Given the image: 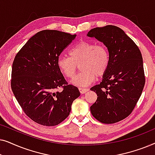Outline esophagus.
Segmentation results:
<instances>
[{
	"mask_svg": "<svg viewBox=\"0 0 155 155\" xmlns=\"http://www.w3.org/2000/svg\"><path fill=\"white\" fill-rule=\"evenodd\" d=\"M79 91L81 93V94H84V93H86L87 92H88L89 91V89L87 88H82V87H79Z\"/></svg>",
	"mask_w": 155,
	"mask_h": 155,
	"instance_id": "34e87169",
	"label": "esophagus"
}]
</instances>
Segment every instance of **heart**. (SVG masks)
Here are the masks:
<instances>
[{"mask_svg":"<svg viewBox=\"0 0 155 155\" xmlns=\"http://www.w3.org/2000/svg\"><path fill=\"white\" fill-rule=\"evenodd\" d=\"M70 56H60L57 65L65 77L73 78L80 65L81 72L72 80L73 84L84 87L94 82L96 77L102 78L110 64L109 52L102 44L80 41L69 51Z\"/></svg>","mask_w":155,"mask_h":155,"instance_id":"b5f03b06","label":"heart"}]
</instances>
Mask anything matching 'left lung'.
Wrapping results in <instances>:
<instances>
[{"label": "left lung", "mask_w": 155, "mask_h": 155, "mask_svg": "<svg viewBox=\"0 0 155 155\" xmlns=\"http://www.w3.org/2000/svg\"><path fill=\"white\" fill-rule=\"evenodd\" d=\"M87 36L102 42L110 56L102 81L90 89L98 97L91 113L101 123L114 124L132 113L141 96L145 83L143 57L135 42L116 26L96 27Z\"/></svg>", "instance_id": "8db88e82"}]
</instances>
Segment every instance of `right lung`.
<instances>
[{
	"label": "right lung",
	"instance_id": "1",
	"mask_svg": "<svg viewBox=\"0 0 155 155\" xmlns=\"http://www.w3.org/2000/svg\"><path fill=\"white\" fill-rule=\"evenodd\" d=\"M75 37L58 30L40 31L15 57L12 92L25 114L42 126H54L63 121L80 95L78 87L68 84L57 65L60 54ZM59 87L62 90L57 91Z\"/></svg>",
	"mask_w": 155,
	"mask_h": 155
}]
</instances>
